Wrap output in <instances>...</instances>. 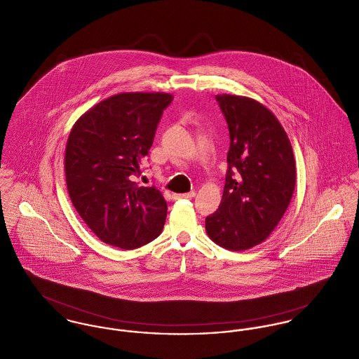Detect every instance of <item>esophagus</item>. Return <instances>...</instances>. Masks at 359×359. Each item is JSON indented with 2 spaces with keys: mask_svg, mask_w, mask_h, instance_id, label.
I'll return each instance as SVG.
<instances>
[{
  "mask_svg": "<svg viewBox=\"0 0 359 359\" xmlns=\"http://www.w3.org/2000/svg\"><path fill=\"white\" fill-rule=\"evenodd\" d=\"M195 193L191 191V193H184V194H172V199H191L193 198Z\"/></svg>",
  "mask_w": 359,
  "mask_h": 359,
  "instance_id": "esophagus-1",
  "label": "esophagus"
}]
</instances>
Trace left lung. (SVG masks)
Returning <instances> with one entry per match:
<instances>
[{
    "mask_svg": "<svg viewBox=\"0 0 359 359\" xmlns=\"http://www.w3.org/2000/svg\"><path fill=\"white\" fill-rule=\"evenodd\" d=\"M216 101L231 143L220 206L205 228L221 248L241 251L264 242L284 216L295 189V160L284 128L264 105L228 94Z\"/></svg>",
    "mask_w": 359,
    "mask_h": 359,
    "instance_id": "8db88e82",
    "label": "left lung"
}]
</instances>
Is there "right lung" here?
Here are the masks:
<instances>
[{
    "label": "right lung",
    "mask_w": 359,
    "mask_h": 359,
    "mask_svg": "<svg viewBox=\"0 0 359 359\" xmlns=\"http://www.w3.org/2000/svg\"><path fill=\"white\" fill-rule=\"evenodd\" d=\"M172 100L166 93L113 95L86 111L69 134L68 193L83 221L107 245L133 250L163 232V194L133 180Z\"/></svg>",
    "instance_id": "right-lung-1"
}]
</instances>
